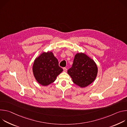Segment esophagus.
<instances>
[{
  "label": "esophagus",
  "mask_w": 127,
  "mask_h": 127,
  "mask_svg": "<svg viewBox=\"0 0 127 127\" xmlns=\"http://www.w3.org/2000/svg\"><path fill=\"white\" fill-rule=\"evenodd\" d=\"M63 71L64 72H66L67 71V68H65V67L63 68Z\"/></svg>",
  "instance_id": "1"
}]
</instances>
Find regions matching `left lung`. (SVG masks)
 Instances as JSON below:
<instances>
[{
	"mask_svg": "<svg viewBox=\"0 0 127 127\" xmlns=\"http://www.w3.org/2000/svg\"><path fill=\"white\" fill-rule=\"evenodd\" d=\"M67 72L75 84L80 87H85L95 80L97 67L93 59L80 53L76 54L72 66Z\"/></svg>",
	"mask_w": 127,
	"mask_h": 127,
	"instance_id": "1",
	"label": "left lung"
}]
</instances>
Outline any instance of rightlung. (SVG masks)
<instances>
[{
  "mask_svg": "<svg viewBox=\"0 0 127 127\" xmlns=\"http://www.w3.org/2000/svg\"><path fill=\"white\" fill-rule=\"evenodd\" d=\"M32 71L39 83L47 86L56 80L57 76L63 71L59 66L57 59L51 52H44L34 61Z\"/></svg>",
  "mask_w": 127,
  "mask_h": 127,
  "instance_id": "1",
  "label": "right lung"
}]
</instances>
